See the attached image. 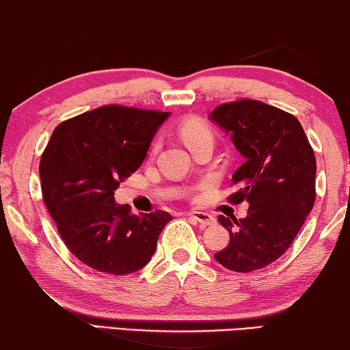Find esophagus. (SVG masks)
<instances>
[{
  "instance_id": "esophagus-1",
  "label": "esophagus",
  "mask_w": 350,
  "mask_h": 350,
  "mask_svg": "<svg viewBox=\"0 0 350 350\" xmlns=\"http://www.w3.org/2000/svg\"><path fill=\"white\" fill-rule=\"evenodd\" d=\"M187 215L191 217L192 220L198 221L202 226H209V225H214V223H215L214 217L211 215V214H208V213H200V211H192V213H189Z\"/></svg>"
}]
</instances>
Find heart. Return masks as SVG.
Listing matches in <instances>:
<instances>
[{
	"instance_id": "1",
	"label": "heart",
	"mask_w": 350,
	"mask_h": 350,
	"mask_svg": "<svg viewBox=\"0 0 350 350\" xmlns=\"http://www.w3.org/2000/svg\"><path fill=\"white\" fill-rule=\"evenodd\" d=\"M180 135L187 147H191L200 141L213 139V131H211L209 125L200 121V119H189V121L183 122L180 127Z\"/></svg>"
}]
</instances>
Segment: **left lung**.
Instances as JSON below:
<instances>
[{
  "label": "left lung",
  "instance_id": "1",
  "mask_svg": "<svg viewBox=\"0 0 350 350\" xmlns=\"http://www.w3.org/2000/svg\"><path fill=\"white\" fill-rule=\"evenodd\" d=\"M209 119L231 137L245 163L234 172L239 187L229 202L250 204L245 219L219 215L229 245L215 253L228 270L250 273L290 248L314 204L317 161L299 121L259 100L217 107Z\"/></svg>",
  "mask_w": 350,
  "mask_h": 350
}]
</instances>
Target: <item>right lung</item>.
Instances as JSON below:
<instances>
[{
    "mask_svg": "<svg viewBox=\"0 0 350 350\" xmlns=\"http://www.w3.org/2000/svg\"><path fill=\"white\" fill-rule=\"evenodd\" d=\"M167 111L105 105L62 122L40 161L46 208L60 237L93 270L135 273L150 262L165 211L135 215L114 191L144 161Z\"/></svg>",
    "mask_w": 350,
    "mask_h": 350,
    "instance_id": "obj_1",
    "label": "right lung"
}]
</instances>
